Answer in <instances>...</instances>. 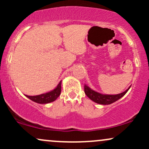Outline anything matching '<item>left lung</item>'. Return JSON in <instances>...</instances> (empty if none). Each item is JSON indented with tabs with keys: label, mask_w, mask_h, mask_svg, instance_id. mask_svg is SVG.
Wrapping results in <instances>:
<instances>
[{
	"label": "left lung",
	"mask_w": 149,
	"mask_h": 149,
	"mask_svg": "<svg viewBox=\"0 0 149 149\" xmlns=\"http://www.w3.org/2000/svg\"><path fill=\"white\" fill-rule=\"evenodd\" d=\"M130 88L125 92L120 94H118V95H106V94H102L99 92L95 91V90H92L91 88H90L88 85H85L84 91L85 95L90 100L95 102V103L103 104V105H109V104L113 103V102L118 100L119 99H120L122 97H123L127 93Z\"/></svg>",
	"instance_id": "8db88e82"
}]
</instances>
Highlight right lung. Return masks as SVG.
<instances>
[{
    "instance_id": "right-lung-1",
    "label": "right lung",
    "mask_w": 149,
    "mask_h": 149,
    "mask_svg": "<svg viewBox=\"0 0 149 149\" xmlns=\"http://www.w3.org/2000/svg\"><path fill=\"white\" fill-rule=\"evenodd\" d=\"M61 81L59 82V84L54 90H51L46 93L41 94L39 95H35V96H29L26 95V97L30 99L31 100L33 101L34 102H36L38 104H47L50 102H54L57 99V97L61 94Z\"/></svg>"
}]
</instances>
